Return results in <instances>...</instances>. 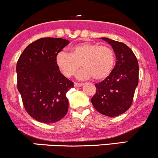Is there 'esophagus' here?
I'll return each instance as SVG.
<instances>
[{"label": "esophagus", "mask_w": 158, "mask_h": 158, "mask_svg": "<svg viewBox=\"0 0 158 158\" xmlns=\"http://www.w3.org/2000/svg\"><path fill=\"white\" fill-rule=\"evenodd\" d=\"M83 84H82V83H74V87H80V86H82Z\"/></svg>", "instance_id": "1"}]
</instances>
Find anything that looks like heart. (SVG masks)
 Masks as SVG:
<instances>
[{"instance_id":"1","label":"heart","mask_w":158,"mask_h":158,"mask_svg":"<svg viewBox=\"0 0 158 158\" xmlns=\"http://www.w3.org/2000/svg\"><path fill=\"white\" fill-rule=\"evenodd\" d=\"M115 63L114 52L108 46L84 42L73 46L71 52L60 51L56 56V64L61 72L67 77L77 73L79 79L93 77L96 81L106 78L112 72Z\"/></svg>"}]
</instances>
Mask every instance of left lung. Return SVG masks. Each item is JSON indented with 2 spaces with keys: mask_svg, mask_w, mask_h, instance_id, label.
<instances>
[{
  "mask_svg": "<svg viewBox=\"0 0 158 158\" xmlns=\"http://www.w3.org/2000/svg\"><path fill=\"white\" fill-rule=\"evenodd\" d=\"M113 48L116 64L104 81L96 84V94L91 99L93 107L102 114L116 117L131 106L139 83L138 60L131 49L121 42L102 38Z\"/></svg>",
  "mask_w": 158,
  "mask_h": 158,
  "instance_id": "1",
  "label": "left lung"
}]
</instances>
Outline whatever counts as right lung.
<instances>
[{
  "instance_id": "add662e5",
  "label": "right lung",
  "mask_w": 158,
  "mask_h": 158,
  "mask_svg": "<svg viewBox=\"0 0 158 158\" xmlns=\"http://www.w3.org/2000/svg\"><path fill=\"white\" fill-rule=\"evenodd\" d=\"M69 44L63 38H40L25 49L17 62V88L23 106L39 122L56 123L68 112L66 93L74 83L60 72L56 56Z\"/></svg>"
}]
</instances>
